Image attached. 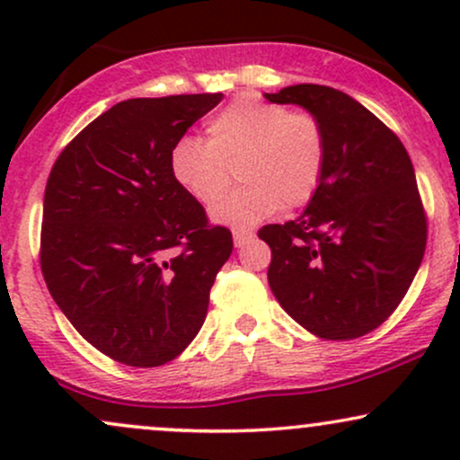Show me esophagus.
<instances>
[{
	"mask_svg": "<svg viewBox=\"0 0 460 460\" xmlns=\"http://www.w3.org/2000/svg\"><path fill=\"white\" fill-rule=\"evenodd\" d=\"M252 235L251 231H234V244L237 246V248H242V246H246L248 242H252Z\"/></svg>",
	"mask_w": 460,
	"mask_h": 460,
	"instance_id": "obj_1",
	"label": "esophagus"
}]
</instances>
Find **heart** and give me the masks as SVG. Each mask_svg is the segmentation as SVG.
Masks as SVG:
<instances>
[{
  "mask_svg": "<svg viewBox=\"0 0 460 460\" xmlns=\"http://www.w3.org/2000/svg\"><path fill=\"white\" fill-rule=\"evenodd\" d=\"M205 134V142L177 140L168 166L177 186L200 205L220 197L234 168L242 186L214 205L216 223L252 226L281 205L303 208L318 194L329 145L314 112L246 94L214 114Z\"/></svg>",
  "mask_w": 460,
  "mask_h": 460,
  "instance_id": "b5f03b06",
  "label": "heart"
}]
</instances>
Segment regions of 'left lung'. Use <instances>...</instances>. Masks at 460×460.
Instances as JSON below:
<instances>
[{
  "mask_svg": "<svg viewBox=\"0 0 460 460\" xmlns=\"http://www.w3.org/2000/svg\"><path fill=\"white\" fill-rule=\"evenodd\" d=\"M322 120L326 171L307 209L266 225L268 283L279 305L322 340H355L381 326L413 283L426 251V212L398 136L346 93L296 84L266 93Z\"/></svg>",
  "mask_w": 460,
  "mask_h": 460,
  "instance_id": "1",
  "label": "left lung"
}]
</instances>
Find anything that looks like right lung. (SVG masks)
<instances>
[{
    "instance_id": "add662e5",
    "label": "right lung",
    "mask_w": 460,
    "mask_h": 460,
    "mask_svg": "<svg viewBox=\"0 0 460 460\" xmlns=\"http://www.w3.org/2000/svg\"><path fill=\"white\" fill-rule=\"evenodd\" d=\"M220 99L116 103L68 142L47 179V288L79 335L125 366L157 367L186 350L234 251L231 231L209 225L168 166L172 145Z\"/></svg>"
}]
</instances>
